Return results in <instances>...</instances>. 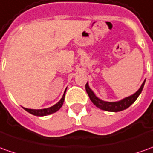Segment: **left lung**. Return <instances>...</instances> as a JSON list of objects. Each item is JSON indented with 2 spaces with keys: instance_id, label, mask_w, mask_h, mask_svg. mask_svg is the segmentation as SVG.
I'll use <instances>...</instances> for the list:
<instances>
[{
  "instance_id": "8db88e82",
  "label": "left lung",
  "mask_w": 153,
  "mask_h": 153,
  "mask_svg": "<svg viewBox=\"0 0 153 153\" xmlns=\"http://www.w3.org/2000/svg\"><path fill=\"white\" fill-rule=\"evenodd\" d=\"M144 84H145V81L142 83V85L140 87V89L135 94L131 95V96H129V97L123 99V100H121L120 101H116V102H106V101H104V100H100L98 97L95 96L94 92L89 87L88 83L85 85V90H86V92H87V94H88L89 97H90V100L93 102V104H94L95 106L98 107L100 109H101L103 111L118 112L121 111H123L125 109L128 108L131 105H132L136 101V100L137 99L139 94H141V92H142V89H143V86H144Z\"/></svg>"
}]
</instances>
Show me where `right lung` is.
I'll return each mask as SVG.
<instances>
[{
  "instance_id": "obj_1",
  "label": "right lung",
  "mask_w": 153,
  "mask_h": 153,
  "mask_svg": "<svg viewBox=\"0 0 153 153\" xmlns=\"http://www.w3.org/2000/svg\"><path fill=\"white\" fill-rule=\"evenodd\" d=\"M64 95H65V93L63 94L62 99L56 105H54L53 106L47 108V109H42V110H33V109H27V108H24V110L27 111V112H29V113H31L32 115H34V116H43L50 115V114H53L54 112L58 111L59 109L62 107L63 101H64Z\"/></svg>"
}]
</instances>
